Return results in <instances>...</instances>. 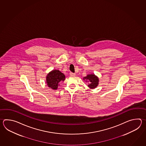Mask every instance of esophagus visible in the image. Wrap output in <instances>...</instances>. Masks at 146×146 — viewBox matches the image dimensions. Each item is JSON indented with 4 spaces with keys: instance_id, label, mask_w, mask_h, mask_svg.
<instances>
[{
    "instance_id": "34e87169",
    "label": "esophagus",
    "mask_w": 146,
    "mask_h": 146,
    "mask_svg": "<svg viewBox=\"0 0 146 146\" xmlns=\"http://www.w3.org/2000/svg\"><path fill=\"white\" fill-rule=\"evenodd\" d=\"M70 76H75V74L74 73H72V72H70Z\"/></svg>"
}]
</instances>
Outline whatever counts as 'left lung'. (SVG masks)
Listing matches in <instances>:
<instances>
[{
    "label": "left lung",
    "mask_w": 146,
    "mask_h": 146,
    "mask_svg": "<svg viewBox=\"0 0 146 146\" xmlns=\"http://www.w3.org/2000/svg\"><path fill=\"white\" fill-rule=\"evenodd\" d=\"M84 80L89 82V84L88 86L90 89H94L99 84V78L94 74H88L86 77L84 78Z\"/></svg>",
    "instance_id": "left-lung-1"
}]
</instances>
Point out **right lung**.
I'll use <instances>...</instances> for the list:
<instances>
[{"mask_svg": "<svg viewBox=\"0 0 146 146\" xmlns=\"http://www.w3.org/2000/svg\"><path fill=\"white\" fill-rule=\"evenodd\" d=\"M65 80V76L58 70H53L46 76V84L48 87L53 90H56L59 82Z\"/></svg>", "mask_w": 146, "mask_h": 146, "instance_id": "right-lung-1", "label": "right lung"}]
</instances>
